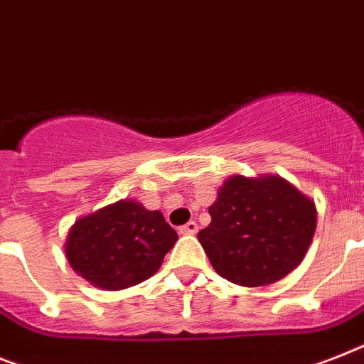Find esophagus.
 I'll return each mask as SVG.
<instances>
[{
	"mask_svg": "<svg viewBox=\"0 0 364 364\" xmlns=\"http://www.w3.org/2000/svg\"><path fill=\"white\" fill-rule=\"evenodd\" d=\"M196 232H198V224L194 223V220L183 224L181 228H179V233H183V235H194Z\"/></svg>",
	"mask_w": 364,
	"mask_h": 364,
	"instance_id": "esophagus-1",
	"label": "esophagus"
}]
</instances>
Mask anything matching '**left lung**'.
Listing matches in <instances>:
<instances>
[{"label":"left lung","mask_w":364,"mask_h":364,"mask_svg":"<svg viewBox=\"0 0 364 364\" xmlns=\"http://www.w3.org/2000/svg\"><path fill=\"white\" fill-rule=\"evenodd\" d=\"M198 233L213 269L233 284H273L305 258L314 237V202L282 177L233 176Z\"/></svg>","instance_id":"8db88e82"}]
</instances>
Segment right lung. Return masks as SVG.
Masks as SVG:
<instances>
[{
  "label": "right lung",
  "mask_w": 364,
  "mask_h": 364,
  "mask_svg": "<svg viewBox=\"0 0 364 364\" xmlns=\"http://www.w3.org/2000/svg\"><path fill=\"white\" fill-rule=\"evenodd\" d=\"M176 241L177 232L161 211L121 200L76 220L65 252L70 267L87 282L123 289L155 274Z\"/></svg>",
  "instance_id": "obj_1"
}]
</instances>
